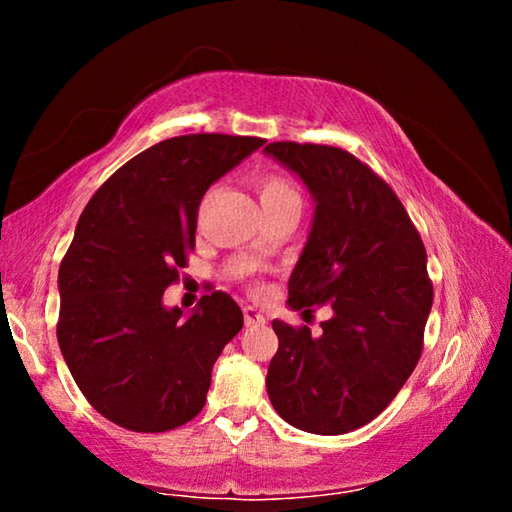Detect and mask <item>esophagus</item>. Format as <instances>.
<instances>
[{"instance_id":"obj_1","label":"esophagus","mask_w":512,"mask_h":512,"mask_svg":"<svg viewBox=\"0 0 512 512\" xmlns=\"http://www.w3.org/2000/svg\"><path fill=\"white\" fill-rule=\"evenodd\" d=\"M244 323H246V327L264 325L266 318H264V314H259L255 307H244Z\"/></svg>"}]
</instances>
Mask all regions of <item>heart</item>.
Wrapping results in <instances>:
<instances>
[{
  "label": "heart",
  "mask_w": 512,
  "mask_h": 512,
  "mask_svg": "<svg viewBox=\"0 0 512 512\" xmlns=\"http://www.w3.org/2000/svg\"><path fill=\"white\" fill-rule=\"evenodd\" d=\"M259 203L262 207H282V205H296L300 207V194L293 187L289 178L277 176V173H266L257 180Z\"/></svg>",
  "instance_id": "1"
}]
</instances>
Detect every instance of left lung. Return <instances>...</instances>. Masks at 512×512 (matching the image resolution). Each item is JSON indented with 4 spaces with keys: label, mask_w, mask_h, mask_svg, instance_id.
I'll list each match as a JSON object with an SVG mask.
<instances>
[{
    "label": "left lung",
    "mask_w": 512,
    "mask_h": 512,
    "mask_svg": "<svg viewBox=\"0 0 512 512\" xmlns=\"http://www.w3.org/2000/svg\"><path fill=\"white\" fill-rule=\"evenodd\" d=\"M264 153L314 201L289 307L332 311L318 336L273 320L268 400L296 429L339 436L377 418L418 366L433 302L427 253L400 198L348 151L273 142Z\"/></svg>",
    "instance_id": "8db88e82"
}]
</instances>
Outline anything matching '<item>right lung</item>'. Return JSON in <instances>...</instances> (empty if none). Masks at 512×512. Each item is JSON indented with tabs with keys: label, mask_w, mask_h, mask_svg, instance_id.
<instances>
[{
	"label": "right lung",
	"mask_w": 512,
	"mask_h": 512,
	"mask_svg": "<svg viewBox=\"0 0 512 512\" xmlns=\"http://www.w3.org/2000/svg\"><path fill=\"white\" fill-rule=\"evenodd\" d=\"M262 144L171 137L128 160L85 205L58 271V345L81 393L119 427L169 431L205 406L214 361L244 314L221 291L189 316L162 296L196 244L205 192Z\"/></svg>",
	"instance_id": "1"
}]
</instances>
